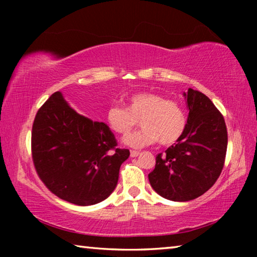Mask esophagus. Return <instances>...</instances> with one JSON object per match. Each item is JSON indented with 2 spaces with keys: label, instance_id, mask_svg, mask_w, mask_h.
Here are the masks:
<instances>
[{
  "label": "esophagus",
  "instance_id": "34e87169",
  "mask_svg": "<svg viewBox=\"0 0 257 257\" xmlns=\"http://www.w3.org/2000/svg\"><path fill=\"white\" fill-rule=\"evenodd\" d=\"M139 154H141V152H138V151H132V152H130V156H132V158H136V156H138Z\"/></svg>",
  "mask_w": 257,
  "mask_h": 257
}]
</instances>
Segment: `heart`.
Segmentation results:
<instances>
[{"instance_id":"1","label":"heart","mask_w":257,"mask_h":257,"mask_svg":"<svg viewBox=\"0 0 257 257\" xmlns=\"http://www.w3.org/2000/svg\"><path fill=\"white\" fill-rule=\"evenodd\" d=\"M139 120L142 129L124 138V144L142 149L160 142L162 145L175 144L187 128V114L179 103L160 94L142 92L130 95L125 107L111 105L105 121L113 132L128 135Z\"/></svg>"}]
</instances>
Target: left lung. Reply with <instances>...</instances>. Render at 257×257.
I'll use <instances>...</instances> for the list:
<instances>
[{"label":"left lung","mask_w":257,"mask_h":257,"mask_svg":"<svg viewBox=\"0 0 257 257\" xmlns=\"http://www.w3.org/2000/svg\"><path fill=\"white\" fill-rule=\"evenodd\" d=\"M184 95L189 110L186 132L176 145L156 155L149 175L152 188L175 202L197 198L215 184L228 145L223 115L211 99L191 88Z\"/></svg>","instance_id":"8db88e82"}]
</instances>
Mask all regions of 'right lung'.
Here are the masks:
<instances>
[{
    "mask_svg": "<svg viewBox=\"0 0 257 257\" xmlns=\"http://www.w3.org/2000/svg\"><path fill=\"white\" fill-rule=\"evenodd\" d=\"M108 125L77 113L60 92L35 116L32 154L36 172L55 196L76 205H94L115 189L130 152L118 149Z\"/></svg>",
    "mask_w": 257,
    "mask_h": 257,
    "instance_id": "obj_1",
    "label": "right lung"
}]
</instances>
